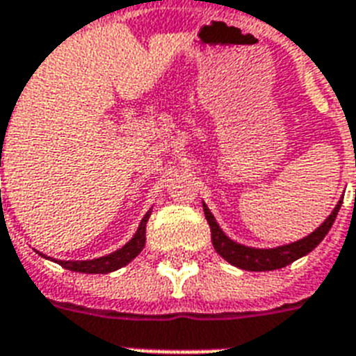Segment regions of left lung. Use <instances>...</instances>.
<instances>
[{
  "label": "left lung",
  "mask_w": 356,
  "mask_h": 356,
  "mask_svg": "<svg viewBox=\"0 0 356 356\" xmlns=\"http://www.w3.org/2000/svg\"><path fill=\"white\" fill-rule=\"evenodd\" d=\"M342 207V200L338 201L337 207L332 209V212L325 218V222L321 223L320 227L314 229L312 233L307 234L305 238L298 240V242L284 243V245H277V248H251V245H243L223 233L222 227L218 225L216 218L209 211V207L203 203V212L209 225H211V236L212 245L216 249V253L220 257L227 260L229 264L236 266L240 270L248 271H271L284 268V266L292 264L293 260L301 259L305 254H309L318 243L325 238L329 233V229L332 227V223L337 220V214Z\"/></svg>",
  "instance_id": "left-lung-1"
}]
</instances>
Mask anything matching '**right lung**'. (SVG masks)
<instances>
[{
	"label": "right lung",
	"instance_id": "right-lung-1",
	"mask_svg": "<svg viewBox=\"0 0 356 356\" xmlns=\"http://www.w3.org/2000/svg\"><path fill=\"white\" fill-rule=\"evenodd\" d=\"M151 216V209L145 212V216L142 218V222H140L138 229H136V233L134 236L129 240L123 248H120L118 251H114V253H108L105 257H99V259H92V260H57L51 259V257H46L44 253L42 254L44 259H49L53 262H57L63 268L70 271H79V273H111V271H116L123 266H127L134 257H138L140 251L144 249L145 245V223L149 220Z\"/></svg>",
	"mask_w": 356,
	"mask_h": 356
}]
</instances>
